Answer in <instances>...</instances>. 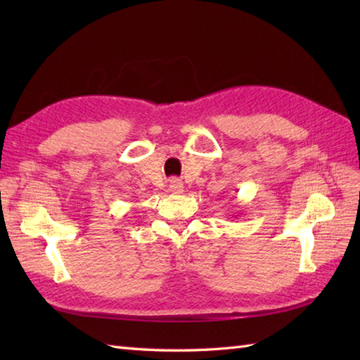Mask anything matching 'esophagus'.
Returning <instances> with one entry per match:
<instances>
[{
	"label": "esophagus",
	"instance_id": "1",
	"mask_svg": "<svg viewBox=\"0 0 360 360\" xmlns=\"http://www.w3.org/2000/svg\"><path fill=\"white\" fill-rule=\"evenodd\" d=\"M168 188H170V192L172 193H182L184 192V184H182V182L179 181V179H170V184H168Z\"/></svg>",
	"mask_w": 360,
	"mask_h": 360
}]
</instances>
